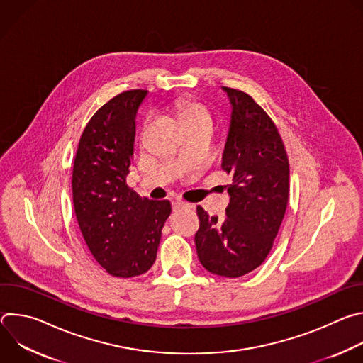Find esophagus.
Returning a JSON list of instances; mask_svg holds the SVG:
<instances>
[{"label":"esophagus","mask_w":363,"mask_h":363,"mask_svg":"<svg viewBox=\"0 0 363 363\" xmlns=\"http://www.w3.org/2000/svg\"><path fill=\"white\" fill-rule=\"evenodd\" d=\"M188 203L186 202H184L182 199H179V198H177L174 202H172V206H174V210H179V208H182V206H186Z\"/></svg>","instance_id":"34e87169"}]
</instances>
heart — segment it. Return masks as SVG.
<instances>
[{"label":"heart","mask_w":363,"mask_h":363,"mask_svg":"<svg viewBox=\"0 0 363 363\" xmlns=\"http://www.w3.org/2000/svg\"><path fill=\"white\" fill-rule=\"evenodd\" d=\"M175 112L182 126L210 125L211 115L202 103L194 97H181L175 103Z\"/></svg>","instance_id":"heart-1"}]
</instances>
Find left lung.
<instances>
[{
    "instance_id": "obj_1",
    "label": "left lung",
    "mask_w": 363,
    "mask_h": 363,
    "mask_svg": "<svg viewBox=\"0 0 363 363\" xmlns=\"http://www.w3.org/2000/svg\"><path fill=\"white\" fill-rule=\"evenodd\" d=\"M233 113L223 153L231 175L223 221L196 206L195 247L201 264L217 276L241 277L269 255L289 201V158L266 111L245 91L224 87Z\"/></svg>"
}]
</instances>
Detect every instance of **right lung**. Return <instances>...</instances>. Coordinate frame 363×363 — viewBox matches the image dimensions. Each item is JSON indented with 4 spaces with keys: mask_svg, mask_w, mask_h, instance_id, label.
Listing matches in <instances>:
<instances>
[{
    "mask_svg": "<svg viewBox=\"0 0 363 363\" xmlns=\"http://www.w3.org/2000/svg\"><path fill=\"white\" fill-rule=\"evenodd\" d=\"M146 90H126L105 103L86 125L76 152L72 191L76 218L94 260L129 279L157 260L169 201H153L126 184L133 161L135 116Z\"/></svg>",
    "mask_w": 363,
    "mask_h": 363,
    "instance_id": "right-lung-1",
    "label": "right lung"
}]
</instances>
